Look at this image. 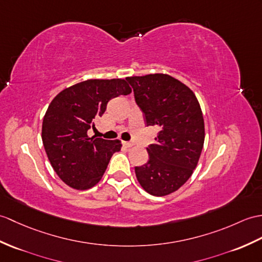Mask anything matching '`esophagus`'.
Returning <instances> with one entry per match:
<instances>
[{
    "mask_svg": "<svg viewBox=\"0 0 262 262\" xmlns=\"http://www.w3.org/2000/svg\"><path fill=\"white\" fill-rule=\"evenodd\" d=\"M123 145L125 146V147L129 148V147H132V146H133L134 144H133V143H130V142H123Z\"/></svg>",
    "mask_w": 262,
    "mask_h": 262,
    "instance_id": "34e87169",
    "label": "esophagus"
}]
</instances>
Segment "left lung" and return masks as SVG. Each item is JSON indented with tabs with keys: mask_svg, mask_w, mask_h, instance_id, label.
Here are the masks:
<instances>
[{
	"mask_svg": "<svg viewBox=\"0 0 262 262\" xmlns=\"http://www.w3.org/2000/svg\"><path fill=\"white\" fill-rule=\"evenodd\" d=\"M146 125L159 127L148 162L136 166L139 184L154 196L168 195L191 178L203 148L204 119L196 96L166 74L127 77Z\"/></svg>",
	"mask_w": 262,
	"mask_h": 262,
	"instance_id": "8db88e82",
	"label": "left lung"
}]
</instances>
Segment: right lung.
<instances>
[{"mask_svg":"<svg viewBox=\"0 0 262 262\" xmlns=\"http://www.w3.org/2000/svg\"><path fill=\"white\" fill-rule=\"evenodd\" d=\"M125 79H89L63 89L49 105L42 123V143L54 172L67 185L88 190L101 180L121 143L88 136L108 101L128 95Z\"/></svg>","mask_w":262,"mask_h":262,"instance_id":"right-lung-1","label":"right lung"}]
</instances>
